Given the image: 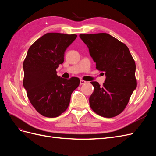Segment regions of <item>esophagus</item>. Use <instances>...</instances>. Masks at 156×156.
I'll use <instances>...</instances> for the list:
<instances>
[{
    "label": "esophagus",
    "instance_id": "obj_1",
    "mask_svg": "<svg viewBox=\"0 0 156 156\" xmlns=\"http://www.w3.org/2000/svg\"><path fill=\"white\" fill-rule=\"evenodd\" d=\"M85 83H86V81H84V80H81V81H80V84H84Z\"/></svg>",
    "mask_w": 156,
    "mask_h": 156
}]
</instances>
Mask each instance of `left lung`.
I'll list each match as a JSON object with an SVG mask.
<instances>
[{"mask_svg": "<svg viewBox=\"0 0 156 156\" xmlns=\"http://www.w3.org/2000/svg\"><path fill=\"white\" fill-rule=\"evenodd\" d=\"M87 45L96 69L104 72L103 86L92 81L94 92L89 98L92 109L98 115L112 118L124 110L136 87V66L128 48L107 33L80 34Z\"/></svg>", "mask_w": 156, "mask_h": 156, "instance_id": "1", "label": "left lung"}]
</instances>
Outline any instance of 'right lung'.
I'll return each instance as SVG.
<instances>
[{
  "mask_svg": "<svg viewBox=\"0 0 156 156\" xmlns=\"http://www.w3.org/2000/svg\"><path fill=\"white\" fill-rule=\"evenodd\" d=\"M76 37V34L47 33L28 50L23 66V84L31 104L42 116H60L67 109L71 95L79 85L78 77L64 79L56 71Z\"/></svg>",
  "mask_w": 156,
  "mask_h": 156,
  "instance_id": "obj_1",
  "label": "right lung"
}]
</instances>
